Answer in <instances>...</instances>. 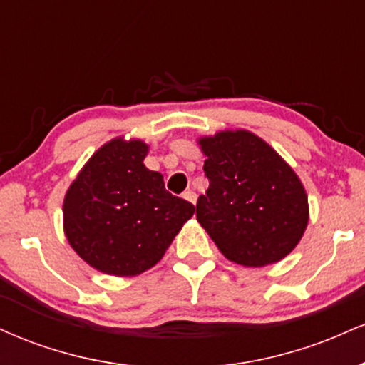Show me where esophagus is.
Here are the masks:
<instances>
[{
    "mask_svg": "<svg viewBox=\"0 0 365 365\" xmlns=\"http://www.w3.org/2000/svg\"><path fill=\"white\" fill-rule=\"evenodd\" d=\"M183 199L188 200V202L195 204L197 202V194L194 190H185V192H183Z\"/></svg>",
    "mask_w": 365,
    "mask_h": 365,
    "instance_id": "34e87169",
    "label": "esophagus"
}]
</instances>
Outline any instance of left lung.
<instances>
[{
    "label": "left lung",
    "mask_w": 365,
    "mask_h": 365,
    "mask_svg": "<svg viewBox=\"0 0 365 365\" xmlns=\"http://www.w3.org/2000/svg\"><path fill=\"white\" fill-rule=\"evenodd\" d=\"M199 144L209 188L197 200V221L228 261L249 267L282 261L309 223L295 171L247 130H225Z\"/></svg>",
    "instance_id": "left-lung-1"
}]
</instances>
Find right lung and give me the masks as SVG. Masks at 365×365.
Wrapping results in <instances>:
<instances>
[{"instance_id":"add662e5","label":"right lung","mask_w":365,"mask_h":365,"mask_svg":"<svg viewBox=\"0 0 365 365\" xmlns=\"http://www.w3.org/2000/svg\"><path fill=\"white\" fill-rule=\"evenodd\" d=\"M149 145L121 137L96 150L63 202V226L73 250L94 269L135 276L161 261L195 212L144 166Z\"/></svg>"}]
</instances>
